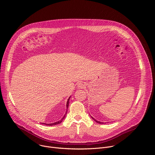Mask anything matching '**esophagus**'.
Here are the masks:
<instances>
[{
    "label": "esophagus",
    "mask_w": 155,
    "mask_h": 155,
    "mask_svg": "<svg viewBox=\"0 0 155 155\" xmlns=\"http://www.w3.org/2000/svg\"><path fill=\"white\" fill-rule=\"evenodd\" d=\"M85 87V84L84 82H80L78 84V88H84Z\"/></svg>",
    "instance_id": "1"
}]
</instances>
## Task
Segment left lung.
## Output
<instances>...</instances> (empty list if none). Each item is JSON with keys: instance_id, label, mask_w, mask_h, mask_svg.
Instances as JSON below:
<instances>
[{"instance_id": "left-lung-1", "label": "left lung", "mask_w": 155, "mask_h": 155, "mask_svg": "<svg viewBox=\"0 0 155 155\" xmlns=\"http://www.w3.org/2000/svg\"><path fill=\"white\" fill-rule=\"evenodd\" d=\"M91 117H92V119H94V120H95V122H97V123H99V124H103V123H101V122H100V121H98V120H95V119H94V117H92V116H91Z\"/></svg>"}]
</instances>
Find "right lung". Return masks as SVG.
I'll return each mask as SVG.
<instances>
[{
	"label": "right lung",
	"mask_w": 155,
	"mask_h": 155,
	"mask_svg": "<svg viewBox=\"0 0 155 155\" xmlns=\"http://www.w3.org/2000/svg\"><path fill=\"white\" fill-rule=\"evenodd\" d=\"M70 97H69V99H68V101H67V109H68V105H69V100H70ZM67 111L66 112V114H65L64 115L63 117L60 120H59V121H57V122H56V123H51V124H45V123H41V124H45V125H46V126H54V125H56V124H60V123H61V122L63 121V120L64 119V117H65V115L67 114Z\"/></svg>",
	"instance_id": "obj_1"
}]
</instances>
